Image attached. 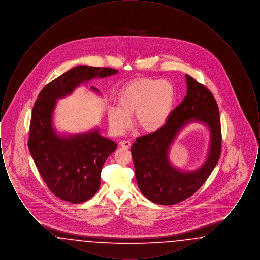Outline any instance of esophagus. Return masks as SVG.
<instances>
[{
  "label": "esophagus",
  "instance_id": "34e87169",
  "mask_svg": "<svg viewBox=\"0 0 260 260\" xmlns=\"http://www.w3.org/2000/svg\"><path fill=\"white\" fill-rule=\"evenodd\" d=\"M132 145V143L128 140H123L120 142V146L124 147V148H129Z\"/></svg>",
  "mask_w": 260,
  "mask_h": 260
}]
</instances>
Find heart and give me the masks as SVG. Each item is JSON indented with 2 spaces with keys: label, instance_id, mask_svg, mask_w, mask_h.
Instances as JSON below:
<instances>
[{
  "label": "heart",
  "instance_id": "heart-1",
  "mask_svg": "<svg viewBox=\"0 0 260 260\" xmlns=\"http://www.w3.org/2000/svg\"><path fill=\"white\" fill-rule=\"evenodd\" d=\"M176 91L166 80L141 78L126 84L118 95V105L108 109L113 134L123 135L132 125L136 113V124L147 133H154L167 124L174 107Z\"/></svg>",
  "mask_w": 260,
  "mask_h": 260
}]
</instances>
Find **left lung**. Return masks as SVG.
I'll return each mask as SVG.
<instances>
[{"label": "left lung", "mask_w": 260, "mask_h": 260, "mask_svg": "<svg viewBox=\"0 0 260 260\" xmlns=\"http://www.w3.org/2000/svg\"><path fill=\"white\" fill-rule=\"evenodd\" d=\"M187 94L172 112L161 129L139 136L131 152L137 185L153 203L171 206L195 194L209 178L220 157L221 126L219 110L210 90L185 75ZM191 122L206 125L210 131V145L205 162L194 171L175 168L168 154L176 136Z\"/></svg>", "instance_id": "left-lung-1"}]
</instances>
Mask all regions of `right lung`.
Returning <instances> with one entry per match:
<instances>
[{
    "instance_id": "right-lung-1",
    "label": "right lung",
    "mask_w": 260,
    "mask_h": 260,
    "mask_svg": "<svg viewBox=\"0 0 260 260\" xmlns=\"http://www.w3.org/2000/svg\"><path fill=\"white\" fill-rule=\"evenodd\" d=\"M117 73L112 68L77 66L44 87L34 104L28 148L49 189L63 201L79 204L94 196L102 167L117 143L100 136L99 128L76 135L57 133L52 124L57 99L70 95L94 78ZM90 89L99 92L94 87Z\"/></svg>"
}]
</instances>
